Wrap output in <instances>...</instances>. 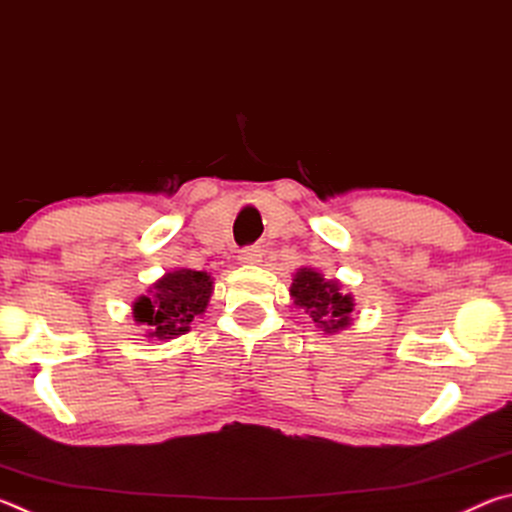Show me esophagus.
<instances>
[{"label": "esophagus", "mask_w": 512, "mask_h": 512, "mask_svg": "<svg viewBox=\"0 0 512 512\" xmlns=\"http://www.w3.org/2000/svg\"><path fill=\"white\" fill-rule=\"evenodd\" d=\"M262 248L259 246H248V248H244V250H239V264H246V266H255V264H259L262 262Z\"/></svg>", "instance_id": "1"}]
</instances>
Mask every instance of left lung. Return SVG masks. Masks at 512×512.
Instances as JSON below:
<instances>
[{"mask_svg": "<svg viewBox=\"0 0 512 512\" xmlns=\"http://www.w3.org/2000/svg\"><path fill=\"white\" fill-rule=\"evenodd\" d=\"M291 298L298 309L314 320V325L325 334H339L352 325L354 298L343 289L339 280H325L316 268L302 266L293 275Z\"/></svg>", "mask_w": 512, "mask_h": 512, "instance_id": "1", "label": "left lung"}]
</instances>
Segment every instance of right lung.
Segmentation results:
<instances>
[{
    "label": "right lung",
    "mask_w": 512,
    "mask_h": 512,
    "mask_svg": "<svg viewBox=\"0 0 512 512\" xmlns=\"http://www.w3.org/2000/svg\"><path fill=\"white\" fill-rule=\"evenodd\" d=\"M214 291L210 273L178 268L155 280L149 293L133 302V318L146 327V339L169 341L189 332L196 316H203Z\"/></svg>",
    "instance_id": "right-lung-1"
}]
</instances>
